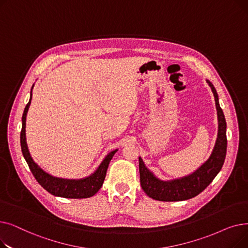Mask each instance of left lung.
Instances as JSON below:
<instances>
[{
	"instance_id": "1",
	"label": "left lung",
	"mask_w": 248,
	"mask_h": 248,
	"mask_svg": "<svg viewBox=\"0 0 248 248\" xmlns=\"http://www.w3.org/2000/svg\"><path fill=\"white\" fill-rule=\"evenodd\" d=\"M206 81L211 87L214 94L218 117V134L213 151L209 159L201 165L196 171L188 176L170 181H163L155 177L140 157L139 169L140 186L152 199L173 202L184 201L197 196L211 183L224 164L227 149L225 117L219 106L218 94L215 87L209 80Z\"/></svg>"
}]
</instances>
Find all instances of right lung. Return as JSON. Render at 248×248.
Listing matches in <instances>:
<instances>
[{
  "mask_svg": "<svg viewBox=\"0 0 248 248\" xmlns=\"http://www.w3.org/2000/svg\"><path fill=\"white\" fill-rule=\"evenodd\" d=\"M33 87L34 84L32 86V89ZM32 89L29 102L27 103V106H26L22 116V131L20 136V141L23 155L26 162H27L33 176L35 177L39 184L50 194L54 195V196L70 199H82L93 196V195L96 194L97 191L101 188L104 178H106L107 175L109 162L112 159L113 155L117 152V150H114L108 154L107 157L103 159L101 164L96 169V171L93 174H91L90 176L85 177L83 179H62L51 176L45 171H43L42 169L33 161L28 150L27 141H26V116H27V112L31 104Z\"/></svg>",
  "mask_w": 248,
  "mask_h": 248,
  "instance_id": "add662e5",
  "label": "right lung"
}]
</instances>
